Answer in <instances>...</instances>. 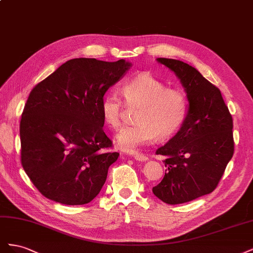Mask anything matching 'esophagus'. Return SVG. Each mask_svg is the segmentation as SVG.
Masks as SVG:
<instances>
[{
    "mask_svg": "<svg viewBox=\"0 0 253 253\" xmlns=\"http://www.w3.org/2000/svg\"><path fill=\"white\" fill-rule=\"evenodd\" d=\"M132 156L136 159V160H139V162H145V160H148V156L142 154V153H139V152H134Z\"/></svg>",
    "mask_w": 253,
    "mask_h": 253,
    "instance_id": "34e87169",
    "label": "esophagus"
}]
</instances>
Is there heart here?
Instances as JSON below:
<instances>
[{
	"label": "heart",
	"instance_id": "heart-1",
	"mask_svg": "<svg viewBox=\"0 0 253 253\" xmlns=\"http://www.w3.org/2000/svg\"><path fill=\"white\" fill-rule=\"evenodd\" d=\"M126 102L139 106L136 112L137 122L122 127L116 140L122 150L132 151L156 138L173 136L185 122L189 101L180 89L169 88L167 84L149 73L137 75L121 87ZM126 104L117 91H110L101 100L103 120L112 128H117L124 119Z\"/></svg>",
	"mask_w": 253,
	"mask_h": 253
}]
</instances>
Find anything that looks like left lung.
Listing matches in <instances>:
<instances>
[{
  "label": "left lung",
  "mask_w": 253,
  "mask_h": 253,
  "mask_svg": "<svg viewBox=\"0 0 253 253\" xmlns=\"http://www.w3.org/2000/svg\"><path fill=\"white\" fill-rule=\"evenodd\" d=\"M180 80L189 101L179 131L156 154L167 172L153 193L169 205L188 203L215 189L233 156V121L220 90L182 61L157 58Z\"/></svg>",
  "instance_id": "obj_1"
}]
</instances>
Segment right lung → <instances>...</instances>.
I'll list each match as a JSON object with an SVG mask.
<instances>
[{
	"mask_svg": "<svg viewBox=\"0 0 253 253\" xmlns=\"http://www.w3.org/2000/svg\"><path fill=\"white\" fill-rule=\"evenodd\" d=\"M132 64L68 60L30 91L20 124L21 163L41 194L84 205L100 192L119 153L109 152L100 103Z\"/></svg>",
	"mask_w": 253,
	"mask_h": 253,
	"instance_id": "1",
	"label": "right lung"
}]
</instances>
